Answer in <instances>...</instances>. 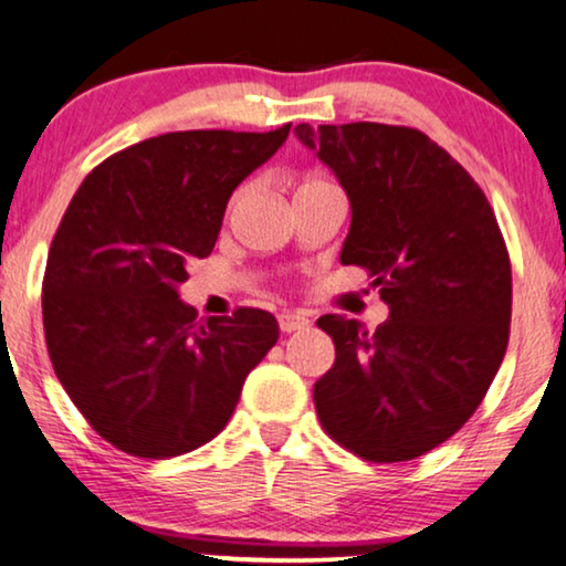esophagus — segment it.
<instances>
[{"mask_svg": "<svg viewBox=\"0 0 566 566\" xmlns=\"http://www.w3.org/2000/svg\"><path fill=\"white\" fill-rule=\"evenodd\" d=\"M277 326H281L283 334H293V332H301V328H306L308 318L298 311H281L277 313Z\"/></svg>", "mask_w": 566, "mask_h": 566, "instance_id": "obj_1", "label": "esophagus"}]
</instances>
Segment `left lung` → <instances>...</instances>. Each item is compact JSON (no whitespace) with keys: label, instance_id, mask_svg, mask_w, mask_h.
Here are the masks:
<instances>
[{"label":"left lung","instance_id":"8db88e82","mask_svg":"<svg viewBox=\"0 0 566 566\" xmlns=\"http://www.w3.org/2000/svg\"><path fill=\"white\" fill-rule=\"evenodd\" d=\"M352 205L344 265L374 275L389 318L369 334L326 313L336 361L316 385L318 420L374 463L424 455L468 422L509 346L511 263L489 199L417 128L295 126Z\"/></svg>","mask_w":566,"mask_h":566}]
</instances>
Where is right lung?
I'll list each match as a JSON object with an SVG mask.
<instances>
[{"mask_svg":"<svg viewBox=\"0 0 566 566\" xmlns=\"http://www.w3.org/2000/svg\"><path fill=\"white\" fill-rule=\"evenodd\" d=\"M289 132L146 138L98 164L67 205L42 281L48 352L73 405L124 453L167 460L210 442L277 342L273 313L197 321L179 285Z\"/></svg>","mask_w":566,"mask_h":566,"instance_id":"add662e5","label":"right lung"}]
</instances>
